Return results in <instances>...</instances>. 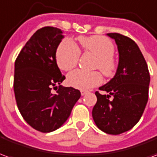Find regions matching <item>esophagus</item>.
<instances>
[{
  "mask_svg": "<svg viewBox=\"0 0 157 157\" xmlns=\"http://www.w3.org/2000/svg\"><path fill=\"white\" fill-rule=\"evenodd\" d=\"M87 92H86V91H82V92H81V94H82V96H84L86 95V94H87Z\"/></svg>",
  "mask_w": 157,
  "mask_h": 157,
  "instance_id": "esophagus-1",
  "label": "esophagus"
}]
</instances>
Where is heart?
Masks as SVG:
<instances>
[{
    "label": "heart",
    "mask_w": 157,
    "mask_h": 157,
    "mask_svg": "<svg viewBox=\"0 0 157 157\" xmlns=\"http://www.w3.org/2000/svg\"><path fill=\"white\" fill-rule=\"evenodd\" d=\"M84 50L92 53L98 57L96 67L99 68L105 75H112L116 70V62L113 55L114 45L109 39L103 36L94 35L82 37L79 39ZM81 55L80 49L71 39H65L59 46L56 52V62L63 71H71L76 66ZM102 82L101 73L98 71L87 72L76 70L67 76L69 85L74 88L86 91L98 86Z\"/></svg>",
    "instance_id": "obj_1"
}]
</instances>
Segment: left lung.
I'll return each instance as SVG.
<instances>
[{"instance_id":"1","label":"left lung","mask_w":157,"mask_h":157,"mask_svg":"<svg viewBox=\"0 0 157 157\" xmlns=\"http://www.w3.org/2000/svg\"><path fill=\"white\" fill-rule=\"evenodd\" d=\"M114 39L118 51V65L114 76L96 92L97 103L92 118L99 129L119 135L131 129L141 118L148 101L150 74L138 45L119 33H107ZM112 97V98H110Z\"/></svg>"}]
</instances>
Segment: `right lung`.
<instances>
[{
    "label": "right lung",
    "instance_id": "add662e5",
    "mask_svg": "<svg viewBox=\"0 0 157 157\" xmlns=\"http://www.w3.org/2000/svg\"><path fill=\"white\" fill-rule=\"evenodd\" d=\"M63 39L61 29H39L15 61L13 87L17 108L25 121L43 133L61 127L81 98L79 90L60 85L65 77L57 65L56 50ZM52 87L58 88L56 94Z\"/></svg>",
    "mask_w": 157,
    "mask_h": 157
}]
</instances>
